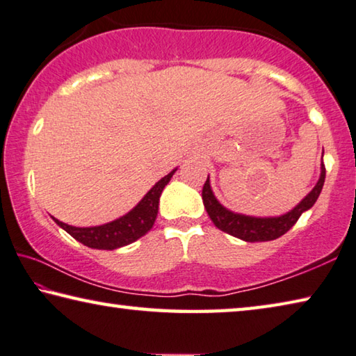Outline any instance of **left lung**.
Returning <instances> with one entry per match:
<instances>
[{
    "mask_svg": "<svg viewBox=\"0 0 356 356\" xmlns=\"http://www.w3.org/2000/svg\"><path fill=\"white\" fill-rule=\"evenodd\" d=\"M325 183V165H323V153H322V164H320V177L318 181L314 186L312 191L302 199L298 205H295L290 211L281 214V216H249V214L235 213L232 209L225 208L220 203L211 189V181L209 175L207 183L203 186L202 199L203 205L208 213L209 219L213 224L229 235L240 238L246 243H261V241H273L276 238L282 236L296 224V220L307 209L312 208L314 203L317 202L320 192H322Z\"/></svg>",
    "mask_w": 356,
    "mask_h": 356,
    "instance_id": "left-lung-1",
    "label": "left lung"
}]
</instances>
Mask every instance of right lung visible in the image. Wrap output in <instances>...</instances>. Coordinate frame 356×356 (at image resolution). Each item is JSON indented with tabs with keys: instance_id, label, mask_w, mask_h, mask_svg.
<instances>
[{
	"instance_id": "add662e5",
	"label": "right lung",
	"mask_w": 356,
	"mask_h": 356,
	"mask_svg": "<svg viewBox=\"0 0 356 356\" xmlns=\"http://www.w3.org/2000/svg\"><path fill=\"white\" fill-rule=\"evenodd\" d=\"M177 170L178 167L173 168L164 178H161L129 213L112 220V222L95 227H74L64 224L55 218L54 220L72 238L91 249L113 250L127 246V244L142 238L154 225L157 209H159V197Z\"/></svg>"
}]
</instances>
